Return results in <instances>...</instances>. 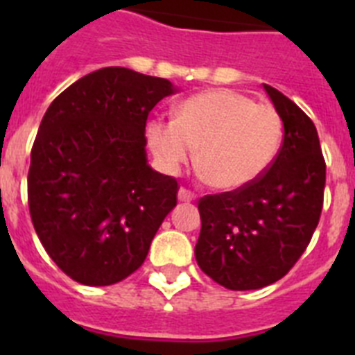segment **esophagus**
<instances>
[{
  "instance_id": "obj_1",
  "label": "esophagus",
  "mask_w": 355,
  "mask_h": 355,
  "mask_svg": "<svg viewBox=\"0 0 355 355\" xmlns=\"http://www.w3.org/2000/svg\"><path fill=\"white\" fill-rule=\"evenodd\" d=\"M178 197H180L181 202H192V200H196V193L190 192L188 188H180Z\"/></svg>"
}]
</instances>
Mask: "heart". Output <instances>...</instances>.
<instances>
[{"label":"heart","mask_w":355,"mask_h":355,"mask_svg":"<svg viewBox=\"0 0 355 355\" xmlns=\"http://www.w3.org/2000/svg\"><path fill=\"white\" fill-rule=\"evenodd\" d=\"M283 142V121L270 105L236 90H209L178 105L174 121L147 124V144L159 167L175 174L193 156L211 187L236 190L261 178Z\"/></svg>","instance_id":"b5f03b06"}]
</instances>
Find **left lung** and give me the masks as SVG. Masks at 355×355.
<instances>
[{
  "mask_svg": "<svg viewBox=\"0 0 355 355\" xmlns=\"http://www.w3.org/2000/svg\"><path fill=\"white\" fill-rule=\"evenodd\" d=\"M284 126L268 171L243 188L199 200L200 270L227 290H259L293 268L318 225L325 159L313 121L284 94L263 85Z\"/></svg>",
  "mask_w": 355,
  "mask_h": 355,
  "instance_id": "left-lung-1",
  "label": "left lung"
}]
</instances>
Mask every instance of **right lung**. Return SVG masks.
I'll use <instances>...</instances> for the list:
<instances>
[{
  "label": "right lung",
  "instance_id": "1",
  "mask_svg": "<svg viewBox=\"0 0 355 355\" xmlns=\"http://www.w3.org/2000/svg\"><path fill=\"white\" fill-rule=\"evenodd\" d=\"M126 67L90 72L49 105L31 147L28 206L49 258L87 286L139 270L180 184L147 165L149 112L174 94Z\"/></svg>",
  "mask_w": 355,
  "mask_h": 355
}]
</instances>
